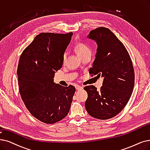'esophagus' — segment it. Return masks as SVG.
I'll list each match as a JSON object with an SVG mask.
<instances>
[{
	"label": "esophagus",
	"instance_id": "34e87169",
	"mask_svg": "<svg viewBox=\"0 0 150 150\" xmlns=\"http://www.w3.org/2000/svg\"><path fill=\"white\" fill-rule=\"evenodd\" d=\"M75 88H76V90H80V89H83V87L81 86H79V85H76Z\"/></svg>",
	"mask_w": 150,
	"mask_h": 150
}]
</instances>
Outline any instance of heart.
Here are the masks:
<instances>
[{"instance_id": "b5f03b06", "label": "heart", "mask_w": 150, "mask_h": 150, "mask_svg": "<svg viewBox=\"0 0 150 150\" xmlns=\"http://www.w3.org/2000/svg\"><path fill=\"white\" fill-rule=\"evenodd\" d=\"M75 50L76 51V53L80 57L86 54V53H91V50L87 46L86 44L83 43H77L75 47ZM66 57V54H64L63 56V61H64Z\"/></svg>"}]
</instances>
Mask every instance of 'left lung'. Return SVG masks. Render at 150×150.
<instances>
[{
	"label": "left lung",
	"instance_id": "left-lung-1",
	"mask_svg": "<svg viewBox=\"0 0 150 150\" xmlns=\"http://www.w3.org/2000/svg\"><path fill=\"white\" fill-rule=\"evenodd\" d=\"M89 38L97 44L90 74L103 77L100 91L93 85L84 88L88 93L85 108L89 115L108 120L118 115L131 97L135 74L131 57L125 45L109 29L100 27L90 31Z\"/></svg>",
	"mask_w": 150,
	"mask_h": 150
}]
</instances>
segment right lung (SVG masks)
Returning <instances> with one entry per match:
<instances>
[{
  "label": "right lung",
  "instance_id": "add662e5",
  "mask_svg": "<svg viewBox=\"0 0 150 150\" xmlns=\"http://www.w3.org/2000/svg\"><path fill=\"white\" fill-rule=\"evenodd\" d=\"M72 35V32L40 33L19 57V93L30 114L45 123L54 124L64 118L72 102L75 88L53 81L55 71L62 67L64 52Z\"/></svg>",
  "mask_w": 150,
  "mask_h": 150
}]
</instances>
